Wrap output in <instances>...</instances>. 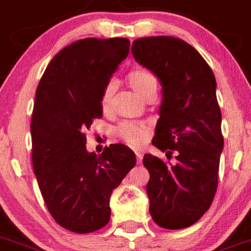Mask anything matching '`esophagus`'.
Wrapping results in <instances>:
<instances>
[{"mask_svg": "<svg viewBox=\"0 0 251 251\" xmlns=\"http://www.w3.org/2000/svg\"><path fill=\"white\" fill-rule=\"evenodd\" d=\"M136 159H137V164H141L142 162V153L141 152H136Z\"/></svg>", "mask_w": 251, "mask_h": 251, "instance_id": "34e87169", "label": "esophagus"}]
</instances>
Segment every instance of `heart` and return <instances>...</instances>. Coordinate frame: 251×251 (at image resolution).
Wrapping results in <instances>:
<instances>
[{
    "instance_id": "heart-1",
    "label": "heart",
    "mask_w": 251,
    "mask_h": 251,
    "mask_svg": "<svg viewBox=\"0 0 251 251\" xmlns=\"http://www.w3.org/2000/svg\"><path fill=\"white\" fill-rule=\"evenodd\" d=\"M128 82H130L131 87L134 89V91L139 95L140 98H145L146 95L151 91H156L157 89V81L156 77L151 74V72L146 71V70H134L130 72L128 75ZM115 91V83L110 82L106 85L103 89L102 98H101V107L103 111H107L111 103L112 95ZM121 136L125 139L126 142H128L132 146L141 145L142 142L146 139V127L139 124L134 123H126L120 127Z\"/></svg>"
}]
</instances>
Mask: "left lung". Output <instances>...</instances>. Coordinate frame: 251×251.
<instances>
[{
    "instance_id": "left-lung-1",
    "label": "left lung",
    "mask_w": 251,
    "mask_h": 251,
    "mask_svg": "<svg viewBox=\"0 0 251 251\" xmlns=\"http://www.w3.org/2000/svg\"><path fill=\"white\" fill-rule=\"evenodd\" d=\"M131 52L161 83L152 145L175 152L174 164L145 153L150 173L146 186L152 220L164 229L189 227L213 202L224 149L216 80L202 56L180 38H137Z\"/></svg>"
}]
</instances>
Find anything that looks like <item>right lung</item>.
<instances>
[{
	"label": "right lung",
	"mask_w": 251,
	"mask_h": 251,
	"mask_svg": "<svg viewBox=\"0 0 251 251\" xmlns=\"http://www.w3.org/2000/svg\"><path fill=\"white\" fill-rule=\"evenodd\" d=\"M127 38H85L62 49L45 70L31 120L32 164L50 214L70 231L87 234L110 221V198L136 164L134 151L112 144L86 150L85 131L102 116L101 98L127 57Z\"/></svg>",
	"instance_id": "add662e5"
}]
</instances>
